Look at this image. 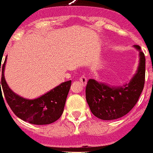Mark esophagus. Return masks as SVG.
Segmentation results:
<instances>
[{
	"label": "esophagus",
	"mask_w": 153,
	"mask_h": 153,
	"mask_svg": "<svg viewBox=\"0 0 153 153\" xmlns=\"http://www.w3.org/2000/svg\"><path fill=\"white\" fill-rule=\"evenodd\" d=\"M79 80L80 82H81V84L83 86H85L86 84H87V78H86L85 76H82L79 79Z\"/></svg>",
	"instance_id": "esophagus-1"
}]
</instances>
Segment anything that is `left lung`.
<instances>
[{"mask_svg":"<svg viewBox=\"0 0 153 153\" xmlns=\"http://www.w3.org/2000/svg\"><path fill=\"white\" fill-rule=\"evenodd\" d=\"M139 63L135 74L123 85H109L96 79H89L85 89L86 100L92 114L104 120L120 118L129 112L137 103L145 82V56L140 46Z\"/></svg>","mask_w":153,"mask_h":153,"instance_id":"left-lung-1","label":"left lung"}]
</instances>
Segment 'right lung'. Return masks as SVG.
Listing matches in <instances>:
<instances>
[{"mask_svg": "<svg viewBox=\"0 0 153 153\" xmlns=\"http://www.w3.org/2000/svg\"><path fill=\"white\" fill-rule=\"evenodd\" d=\"M6 62L7 58L1 69L0 67V72L2 71L0 91L1 94V82L6 100L14 114L22 120L35 125L50 124L58 120L64 111L71 80L62 82L39 97L27 99L15 93L7 85L4 77Z\"/></svg>", "mask_w": 153, "mask_h": 153, "instance_id": "add662e5", "label": "right lung"}]
</instances>
